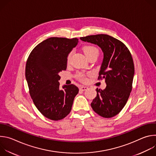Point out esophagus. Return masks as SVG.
<instances>
[{
  "label": "esophagus",
  "instance_id": "1",
  "mask_svg": "<svg viewBox=\"0 0 156 156\" xmlns=\"http://www.w3.org/2000/svg\"><path fill=\"white\" fill-rule=\"evenodd\" d=\"M87 89H88V87H86V86H81V87H80V91H84L87 90Z\"/></svg>",
  "mask_w": 156,
  "mask_h": 156
}]
</instances>
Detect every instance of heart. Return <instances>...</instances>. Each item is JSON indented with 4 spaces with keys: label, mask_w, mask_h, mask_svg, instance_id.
<instances>
[{
    "label": "heart",
    "mask_w": 156,
    "mask_h": 156,
    "mask_svg": "<svg viewBox=\"0 0 156 156\" xmlns=\"http://www.w3.org/2000/svg\"><path fill=\"white\" fill-rule=\"evenodd\" d=\"M83 51L84 52V54H85V55L86 56V57L88 58L89 57H90L91 56H93L94 55H98L99 54V51L98 49L97 48H96L95 46H85L83 48ZM71 56V53L69 54V55H68L67 57V63H69L70 61V58ZM77 77L78 78V79L81 81H84L86 80V75L83 74V73H78L77 75Z\"/></svg>",
    "instance_id": "heart-1"
}]
</instances>
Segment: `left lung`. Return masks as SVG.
<instances>
[{"label":"left lung","mask_w":156,"mask_h":156,"mask_svg":"<svg viewBox=\"0 0 156 156\" xmlns=\"http://www.w3.org/2000/svg\"><path fill=\"white\" fill-rule=\"evenodd\" d=\"M80 39L100 47L104 58L98 80L105 79L106 87L96 89L97 96L91 105L100 116H115L125 105L132 90L135 66L131 54L120 41L107 34L91 35Z\"/></svg>","instance_id":"8db88e82"}]
</instances>
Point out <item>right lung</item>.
<instances>
[{"instance_id":"obj_1","label":"right lung","mask_w":156,"mask_h":156,"mask_svg":"<svg viewBox=\"0 0 156 156\" xmlns=\"http://www.w3.org/2000/svg\"><path fill=\"white\" fill-rule=\"evenodd\" d=\"M78 39L52 37L43 41L31 52L26 64L25 76L30 94L39 112L57 121L67 116L78 93L74 84L60 90L58 73L66 69L67 57Z\"/></svg>"}]
</instances>
